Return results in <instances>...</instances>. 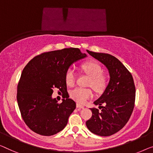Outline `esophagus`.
I'll use <instances>...</instances> for the list:
<instances>
[{
	"mask_svg": "<svg viewBox=\"0 0 153 153\" xmlns=\"http://www.w3.org/2000/svg\"><path fill=\"white\" fill-rule=\"evenodd\" d=\"M76 107H77V108H84V106L81 105V104H76Z\"/></svg>",
	"mask_w": 153,
	"mask_h": 153,
	"instance_id": "1",
	"label": "esophagus"
}]
</instances>
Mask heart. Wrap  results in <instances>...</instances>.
<instances>
[{
    "mask_svg": "<svg viewBox=\"0 0 153 153\" xmlns=\"http://www.w3.org/2000/svg\"><path fill=\"white\" fill-rule=\"evenodd\" d=\"M81 69L91 77L90 85L95 91H101L104 87L106 78L102 74V69L98 62L95 61H88L82 65ZM65 80L66 83L69 86H74L76 82V73L71 68L68 69L66 72ZM70 95L77 102L84 103L86 100L93 97V93L89 88L77 87L71 91Z\"/></svg>",
    "mask_w": 153,
    "mask_h": 153,
    "instance_id": "heart-1",
    "label": "heart"
}]
</instances>
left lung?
Returning <instances> with one entry per match:
<instances>
[{
    "label": "left lung",
    "instance_id": "obj_1",
    "mask_svg": "<svg viewBox=\"0 0 153 153\" xmlns=\"http://www.w3.org/2000/svg\"><path fill=\"white\" fill-rule=\"evenodd\" d=\"M88 53L106 67L109 82L98 99L93 102L102 110L91 108L92 117L86 122L91 133L110 136L120 131L129 120L134 108L135 87L133 78L124 65L113 56L87 50ZM104 104V107L101 104Z\"/></svg>",
    "mask_w": 153,
    "mask_h": 153
}]
</instances>
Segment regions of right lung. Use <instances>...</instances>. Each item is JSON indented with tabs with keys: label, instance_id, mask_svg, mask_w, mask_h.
Segmentation results:
<instances>
[{
	"label": "right lung",
	"instance_id": "1",
	"mask_svg": "<svg viewBox=\"0 0 153 153\" xmlns=\"http://www.w3.org/2000/svg\"><path fill=\"white\" fill-rule=\"evenodd\" d=\"M87 57L77 48L46 52L29 61L22 71L17 90V102L24 122L31 131L51 136L62 131L76 104L52 97L54 88L66 93L65 74L73 64Z\"/></svg>",
	"mask_w": 153,
	"mask_h": 153
}]
</instances>
